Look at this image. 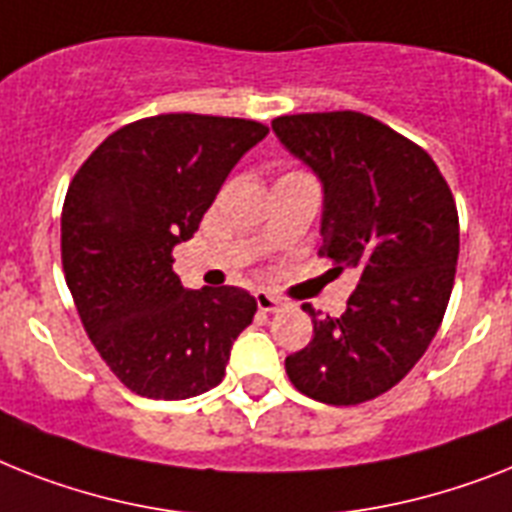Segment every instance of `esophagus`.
I'll list each match as a JSON object with an SVG mask.
<instances>
[{
  "label": "esophagus",
  "instance_id": "obj_1",
  "mask_svg": "<svg viewBox=\"0 0 512 512\" xmlns=\"http://www.w3.org/2000/svg\"><path fill=\"white\" fill-rule=\"evenodd\" d=\"M255 299H257V307H260L263 313H276V310H281V307L286 305L284 299L270 292H255Z\"/></svg>",
  "mask_w": 512,
  "mask_h": 512
}]
</instances>
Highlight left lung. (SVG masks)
I'll return each instance as SVG.
<instances>
[{
  "label": "left lung",
  "mask_w": 512,
  "mask_h": 512,
  "mask_svg": "<svg viewBox=\"0 0 512 512\" xmlns=\"http://www.w3.org/2000/svg\"><path fill=\"white\" fill-rule=\"evenodd\" d=\"M273 131L323 184L321 255L360 273L339 318L286 357L299 392L360 405L410 373L442 326L460 252L458 207L429 152L363 112H302Z\"/></svg>",
  "instance_id": "8db88e82"
}]
</instances>
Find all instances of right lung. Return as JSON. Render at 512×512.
<instances>
[{
    "label": "right lung",
    "instance_id": "obj_1",
    "mask_svg": "<svg viewBox=\"0 0 512 512\" xmlns=\"http://www.w3.org/2000/svg\"><path fill=\"white\" fill-rule=\"evenodd\" d=\"M268 126L170 112L107 136L62 205V270L81 323L110 371L149 400H186L226 376L231 344L257 313L236 286L184 289L173 247Z\"/></svg>",
    "mask_w": 512,
    "mask_h": 512
}]
</instances>
